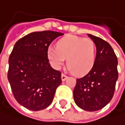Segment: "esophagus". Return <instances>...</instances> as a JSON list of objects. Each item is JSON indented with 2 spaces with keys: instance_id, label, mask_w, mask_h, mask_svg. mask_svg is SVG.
I'll list each match as a JSON object with an SVG mask.
<instances>
[{
  "instance_id": "34e87169",
  "label": "esophagus",
  "mask_w": 125,
  "mask_h": 125,
  "mask_svg": "<svg viewBox=\"0 0 125 125\" xmlns=\"http://www.w3.org/2000/svg\"><path fill=\"white\" fill-rule=\"evenodd\" d=\"M67 78V76H66V75L64 74V73H62V74H61V80H62V81H65Z\"/></svg>"
}]
</instances>
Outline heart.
<instances>
[{"mask_svg":"<svg viewBox=\"0 0 125 125\" xmlns=\"http://www.w3.org/2000/svg\"><path fill=\"white\" fill-rule=\"evenodd\" d=\"M47 58L55 69H60L65 63L76 75L87 74L92 69L96 60V46L89 38L67 35L60 39L56 47L50 46Z\"/></svg>","mask_w":125,"mask_h":125,"instance_id":"heart-1","label":"heart"}]
</instances>
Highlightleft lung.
I'll use <instances>...</instances> for the list:
<instances>
[{"label": "left lung", "mask_w": 125, "mask_h": 125, "mask_svg": "<svg viewBox=\"0 0 125 125\" xmlns=\"http://www.w3.org/2000/svg\"><path fill=\"white\" fill-rule=\"evenodd\" d=\"M96 46L95 63L88 73L76 79L73 90L76 104L85 111L101 109L112 100L118 79V59L108 42L88 34Z\"/></svg>", "instance_id": "8db88e82"}]
</instances>
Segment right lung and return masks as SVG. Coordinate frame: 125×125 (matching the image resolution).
I'll use <instances>...</instances> for the list:
<instances>
[{
	"label": "right lung",
	"mask_w": 125,
	"mask_h": 125,
	"mask_svg": "<svg viewBox=\"0 0 125 125\" xmlns=\"http://www.w3.org/2000/svg\"><path fill=\"white\" fill-rule=\"evenodd\" d=\"M62 35L51 31L31 33L16 42L10 55L7 78L14 97L32 111L48 107L61 83V73L51 67L46 52Z\"/></svg>",
	"instance_id": "1"
}]
</instances>
